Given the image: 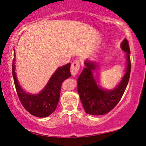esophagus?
<instances>
[{"label":"esophagus","instance_id":"esophagus-1","mask_svg":"<svg viewBox=\"0 0 146 146\" xmlns=\"http://www.w3.org/2000/svg\"><path fill=\"white\" fill-rule=\"evenodd\" d=\"M80 65L78 62H75L71 64V75H72V76H73V77H75V76L77 74L78 71L80 69Z\"/></svg>","mask_w":146,"mask_h":146}]
</instances>
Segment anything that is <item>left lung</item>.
I'll return each instance as SVG.
<instances>
[{"label": "left lung", "mask_w": 146, "mask_h": 146, "mask_svg": "<svg viewBox=\"0 0 146 146\" xmlns=\"http://www.w3.org/2000/svg\"><path fill=\"white\" fill-rule=\"evenodd\" d=\"M121 47L126 52L127 66L126 73L119 84L112 90H105L98 86L94 79L92 70L96 69V64L85 62L86 68L83 69L77 80V89L85 112L88 114L100 115L107 114L119 103L128 84L130 77L131 64L130 48L126 39L121 43Z\"/></svg>", "instance_id": "8db88e82"}]
</instances>
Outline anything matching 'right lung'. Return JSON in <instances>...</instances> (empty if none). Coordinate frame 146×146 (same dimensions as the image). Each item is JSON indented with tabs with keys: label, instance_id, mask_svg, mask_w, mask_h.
I'll list each match as a JSON object with an SVG mask.
<instances>
[{
	"label": "right lung",
	"instance_id": "right-lung-1",
	"mask_svg": "<svg viewBox=\"0 0 146 146\" xmlns=\"http://www.w3.org/2000/svg\"><path fill=\"white\" fill-rule=\"evenodd\" d=\"M14 60L15 59L12 65L13 80L17 96L23 107L34 116H48L56 110L62 82L71 77V64L69 63L58 68L42 91L38 94L32 95L27 94L19 84L15 71Z\"/></svg>",
	"mask_w": 146,
	"mask_h": 146
}]
</instances>
